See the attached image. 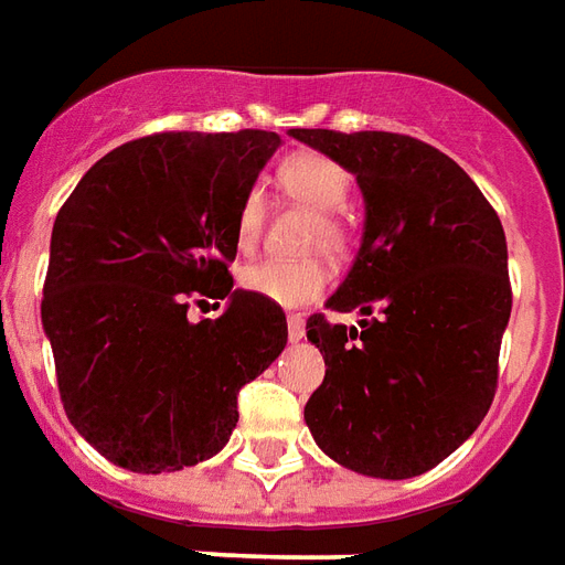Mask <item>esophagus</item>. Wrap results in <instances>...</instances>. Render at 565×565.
Here are the masks:
<instances>
[{"mask_svg":"<svg viewBox=\"0 0 565 565\" xmlns=\"http://www.w3.org/2000/svg\"><path fill=\"white\" fill-rule=\"evenodd\" d=\"M287 335H290V342H302L306 339V320H302V315H287Z\"/></svg>","mask_w":565,"mask_h":565,"instance_id":"1","label":"esophagus"}]
</instances>
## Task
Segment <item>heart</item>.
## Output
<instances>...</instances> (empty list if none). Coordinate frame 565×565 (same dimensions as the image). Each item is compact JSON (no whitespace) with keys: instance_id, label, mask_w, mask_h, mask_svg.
Returning <instances> with one entry per match:
<instances>
[{"instance_id":"1","label":"heart","mask_w":565,"mask_h":565,"mask_svg":"<svg viewBox=\"0 0 565 565\" xmlns=\"http://www.w3.org/2000/svg\"><path fill=\"white\" fill-rule=\"evenodd\" d=\"M278 184L290 199L299 205L318 211V226H315V242L327 247V250H344L348 245V230H344L342 217L335 211L342 209L348 190H351V178L342 166L323 153H294L290 160L281 162L278 169ZM263 217H266V205L259 193H247L242 199V209L235 217V245L242 250L259 242L263 233ZM238 281L247 294L263 296L275 306L296 308L306 306L311 299H318L327 284H330V269L315 257L306 259H259L242 269Z\"/></svg>"}]
</instances>
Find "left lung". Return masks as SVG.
I'll return each mask as SVG.
<instances>
[{
  "label": "left lung",
  "mask_w": 565,
  "mask_h": 565,
  "mask_svg": "<svg viewBox=\"0 0 565 565\" xmlns=\"http://www.w3.org/2000/svg\"><path fill=\"white\" fill-rule=\"evenodd\" d=\"M356 178L363 238L327 299L360 327L311 315L327 375L306 403L318 448L351 472L403 481L450 457L497 393L511 318L497 211L441 150L396 132L290 129Z\"/></svg>",
  "instance_id": "1"
}]
</instances>
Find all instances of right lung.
Here are the masks:
<instances>
[{
  "instance_id": "add662e5",
  "label": "right lung",
  "mask_w": 565,
  "mask_h": 565,
  "mask_svg": "<svg viewBox=\"0 0 565 565\" xmlns=\"http://www.w3.org/2000/svg\"><path fill=\"white\" fill-rule=\"evenodd\" d=\"M281 139L157 132L84 174L51 233L42 327L68 420L120 469L178 472L238 424V391L287 344L281 306L233 290L235 217ZM221 295L193 324L185 296Z\"/></svg>"
}]
</instances>
